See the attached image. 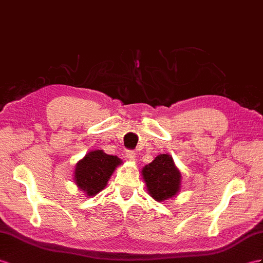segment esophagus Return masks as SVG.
<instances>
[{"label":"esophagus","instance_id":"esophagus-1","mask_svg":"<svg viewBox=\"0 0 263 263\" xmlns=\"http://www.w3.org/2000/svg\"><path fill=\"white\" fill-rule=\"evenodd\" d=\"M125 156H126V158L129 159L130 161H136V160H137V153L134 152V151L127 150V151L125 152Z\"/></svg>","mask_w":263,"mask_h":263}]
</instances>
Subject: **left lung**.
Segmentation results:
<instances>
[{
  "instance_id": "8db88e82",
  "label": "left lung",
  "mask_w": 263,
  "mask_h": 263,
  "mask_svg": "<svg viewBox=\"0 0 263 263\" xmlns=\"http://www.w3.org/2000/svg\"><path fill=\"white\" fill-rule=\"evenodd\" d=\"M142 177L150 196L163 202L177 196L181 187V173L170 154H160L142 169Z\"/></svg>"
}]
</instances>
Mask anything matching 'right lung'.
<instances>
[{"label": "right lung", "instance_id": "right-lung-1", "mask_svg": "<svg viewBox=\"0 0 263 263\" xmlns=\"http://www.w3.org/2000/svg\"><path fill=\"white\" fill-rule=\"evenodd\" d=\"M122 161L118 157L109 156L102 150L91 151L81 159L74 170V182L87 197H94L102 191L112 173Z\"/></svg>", "mask_w": 263, "mask_h": 263}]
</instances>
